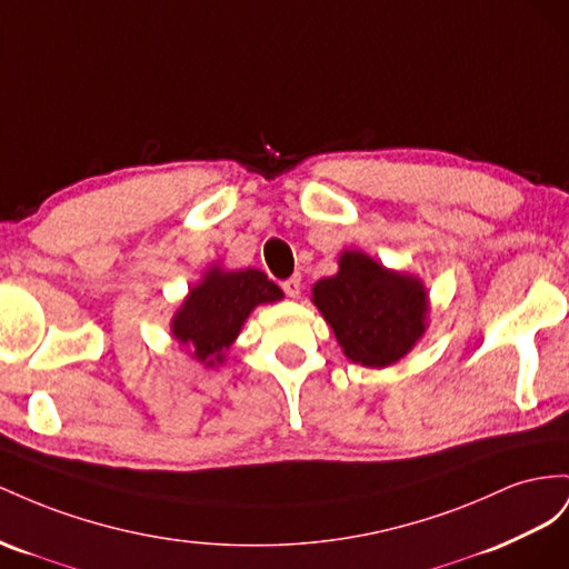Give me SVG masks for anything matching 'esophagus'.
I'll return each instance as SVG.
<instances>
[{"label": "esophagus", "instance_id": "obj_1", "mask_svg": "<svg viewBox=\"0 0 569 569\" xmlns=\"http://www.w3.org/2000/svg\"><path fill=\"white\" fill-rule=\"evenodd\" d=\"M281 288H283V293H286L288 298H298V296H300V288H302L300 276H290V279H286V281L281 283Z\"/></svg>", "mask_w": 569, "mask_h": 569}]
</instances>
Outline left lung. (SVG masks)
<instances>
[{"label":"left lung","instance_id":"obj_1","mask_svg":"<svg viewBox=\"0 0 569 569\" xmlns=\"http://www.w3.org/2000/svg\"><path fill=\"white\" fill-rule=\"evenodd\" d=\"M315 305L352 362L388 367L425 333L427 293L412 276L383 269L362 252L340 254V271L312 290Z\"/></svg>","mask_w":569,"mask_h":569}]
</instances>
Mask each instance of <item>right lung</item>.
<instances>
[{
    "label": "right lung",
    "instance_id": "1",
    "mask_svg": "<svg viewBox=\"0 0 569 569\" xmlns=\"http://www.w3.org/2000/svg\"><path fill=\"white\" fill-rule=\"evenodd\" d=\"M281 298V288L262 271L214 269L190 290L188 300L173 317V336L183 346H192V355L200 362L212 367L223 360V350H229L254 307Z\"/></svg>",
    "mask_w": 569,
    "mask_h": 569
}]
</instances>
